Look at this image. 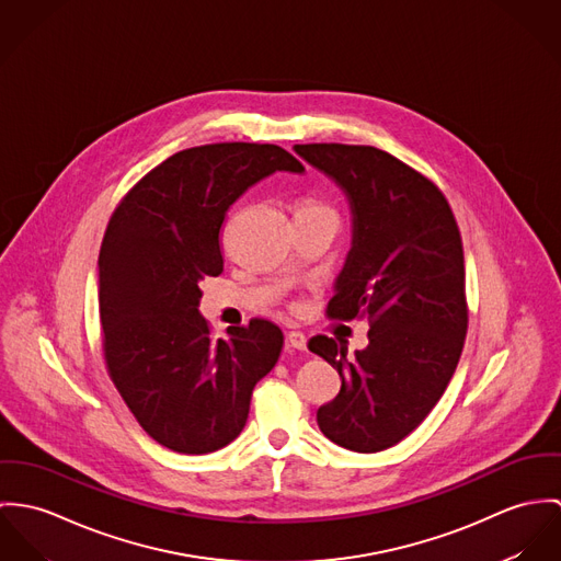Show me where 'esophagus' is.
Listing matches in <instances>:
<instances>
[{"label": "esophagus", "instance_id": "obj_1", "mask_svg": "<svg viewBox=\"0 0 561 561\" xmlns=\"http://www.w3.org/2000/svg\"><path fill=\"white\" fill-rule=\"evenodd\" d=\"M286 346L295 348V351H306L308 348V340L301 331H288L286 333Z\"/></svg>", "mask_w": 561, "mask_h": 561}]
</instances>
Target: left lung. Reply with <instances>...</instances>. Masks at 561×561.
Listing matches in <instances>:
<instances>
[{"mask_svg": "<svg viewBox=\"0 0 561 561\" xmlns=\"http://www.w3.org/2000/svg\"><path fill=\"white\" fill-rule=\"evenodd\" d=\"M295 150L344 188L353 210V248L327 316L370 322V344L355 357L333 337H311V353L342 378L316 420L333 443L373 454L428 417L458 366L469 324L460 230L440 188L385 150Z\"/></svg>", "mask_w": 561, "mask_h": 561, "instance_id": "1", "label": "left lung"}]
</instances>
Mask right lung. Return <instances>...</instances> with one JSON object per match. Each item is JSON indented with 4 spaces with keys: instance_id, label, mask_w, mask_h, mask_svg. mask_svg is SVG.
I'll use <instances>...</instances> for the list:
<instances>
[{
    "instance_id": "right-lung-1",
    "label": "right lung",
    "mask_w": 561,
    "mask_h": 561,
    "mask_svg": "<svg viewBox=\"0 0 561 561\" xmlns=\"http://www.w3.org/2000/svg\"><path fill=\"white\" fill-rule=\"evenodd\" d=\"M299 159L275 144L224 141L181 150L116 206L99 253V313L110 378L139 426L179 454H210L245 428L251 391L284 346L253 318L215 340L199 316V282L224 271L228 208Z\"/></svg>"
}]
</instances>
